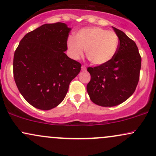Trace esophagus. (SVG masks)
Returning a JSON list of instances; mask_svg holds the SVG:
<instances>
[{
	"label": "esophagus",
	"mask_w": 156,
	"mask_h": 156,
	"mask_svg": "<svg viewBox=\"0 0 156 156\" xmlns=\"http://www.w3.org/2000/svg\"><path fill=\"white\" fill-rule=\"evenodd\" d=\"M81 69H82V70H83V71H85L86 69H87V67H86L85 65H82Z\"/></svg>",
	"instance_id": "esophagus-1"
}]
</instances>
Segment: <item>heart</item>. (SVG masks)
I'll return each instance as SVG.
<instances>
[{
    "label": "heart",
    "mask_w": 156,
    "mask_h": 156,
    "mask_svg": "<svg viewBox=\"0 0 156 156\" xmlns=\"http://www.w3.org/2000/svg\"><path fill=\"white\" fill-rule=\"evenodd\" d=\"M119 37L115 32L99 27L80 29L76 34V39L69 37L67 48L73 59H78L86 50V55L94 65L108 63L117 54Z\"/></svg>",
    "instance_id": "heart-1"
}]
</instances>
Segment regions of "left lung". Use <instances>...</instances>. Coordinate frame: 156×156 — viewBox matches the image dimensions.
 <instances>
[{
    "instance_id": "1",
    "label": "left lung",
    "mask_w": 156,
    "mask_h": 156,
    "mask_svg": "<svg viewBox=\"0 0 156 156\" xmlns=\"http://www.w3.org/2000/svg\"><path fill=\"white\" fill-rule=\"evenodd\" d=\"M112 28L119 39L117 54L108 63L87 68L91 75L87 87L89 98L105 107L120 104L133 94L141 69V58L135 42L123 31Z\"/></svg>"
}]
</instances>
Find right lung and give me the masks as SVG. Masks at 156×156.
I'll list each match as a JSON object with an SVG mask.
<instances>
[{
  "instance_id": "add662e5",
  "label": "right lung",
  "mask_w": 156,
  "mask_h": 156,
  "mask_svg": "<svg viewBox=\"0 0 156 156\" xmlns=\"http://www.w3.org/2000/svg\"><path fill=\"white\" fill-rule=\"evenodd\" d=\"M71 28L63 23L44 24L26 34L14 55L13 73L18 90L29 104L50 110L62 103L81 64L69 58Z\"/></svg>"
}]
</instances>
